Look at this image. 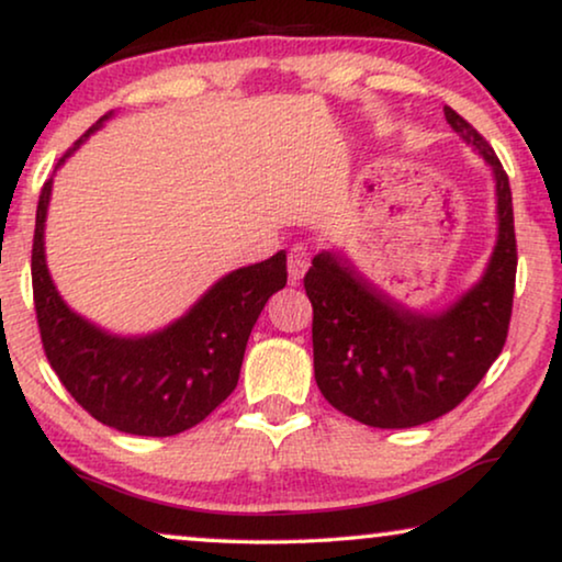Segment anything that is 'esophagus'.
I'll list each match as a JSON object with an SVG mask.
<instances>
[{
  "label": "esophagus",
  "mask_w": 562,
  "mask_h": 562,
  "mask_svg": "<svg viewBox=\"0 0 562 562\" xmlns=\"http://www.w3.org/2000/svg\"><path fill=\"white\" fill-rule=\"evenodd\" d=\"M310 268V250L304 245H294L289 250V283H299Z\"/></svg>",
  "instance_id": "esophagus-1"
}]
</instances>
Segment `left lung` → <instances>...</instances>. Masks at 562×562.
<instances>
[{"label": "left lung", "mask_w": 562, "mask_h": 562, "mask_svg": "<svg viewBox=\"0 0 562 562\" xmlns=\"http://www.w3.org/2000/svg\"><path fill=\"white\" fill-rule=\"evenodd\" d=\"M445 120L486 160L496 187V243L481 279L437 312L398 304L340 252L312 258L310 296L314 379L337 412L379 429L432 422L463 402L504 348L509 329L517 240L512 189L496 153L456 110Z\"/></svg>", "instance_id": "left-lung-1"}]
</instances>
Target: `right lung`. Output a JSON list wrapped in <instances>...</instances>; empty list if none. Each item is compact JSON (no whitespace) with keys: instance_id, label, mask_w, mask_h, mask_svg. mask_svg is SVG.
<instances>
[{"instance_id":"right-lung-1","label":"right lung","mask_w":562,"mask_h":562,"mask_svg":"<svg viewBox=\"0 0 562 562\" xmlns=\"http://www.w3.org/2000/svg\"><path fill=\"white\" fill-rule=\"evenodd\" d=\"M104 114L58 160L56 171L112 120ZM53 179L37 199L33 294L45 356L91 417L140 437H171L199 425L233 394L250 329L286 286V252L243 266L212 283L179 319L148 335H114L64 302L45 260Z\"/></svg>"}]
</instances>
